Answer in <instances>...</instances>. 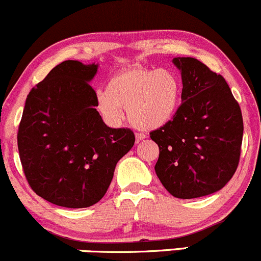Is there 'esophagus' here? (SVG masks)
Segmentation results:
<instances>
[{
  "instance_id": "1",
  "label": "esophagus",
  "mask_w": 261,
  "mask_h": 261,
  "mask_svg": "<svg viewBox=\"0 0 261 261\" xmlns=\"http://www.w3.org/2000/svg\"><path fill=\"white\" fill-rule=\"evenodd\" d=\"M144 139H146V135H144V134L141 133H136V142L142 141Z\"/></svg>"
}]
</instances>
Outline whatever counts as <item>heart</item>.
<instances>
[{"mask_svg": "<svg viewBox=\"0 0 261 261\" xmlns=\"http://www.w3.org/2000/svg\"><path fill=\"white\" fill-rule=\"evenodd\" d=\"M181 85L173 71L148 67H131L117 71L109 80L108 90L98 91L96 107L113 124L124 119L145 130L167 124L178 108Z\"/></svg>", "mask_w": 261, "mask_h": 261, "instance_id": "heart-1", "label": "heart"}]
</instances>
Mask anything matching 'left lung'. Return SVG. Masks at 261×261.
Returning a JSON list of instances; mask_svg holds the SVG:
<instances>
[{
    "label": "left lung",
    "instance_id": "obj_1",
    "mask_svg": "<svg viewBox=\"0 0 261 261\" xmlns=\"http://www.w3.org/2000/svg\"><path fill=\"white\" fill-rule=\"evenodd\" d=\"M182 102L162 127L150 133L159 145L154 171L173 197L198 198L219 191L236 173L243 116L230 88L198 59L177 57Z\"/></svg>",
    "mask_w": 261,
    "mask_h": 261
}]
</instances>
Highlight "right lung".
<instances>
[{
    "instance_id": "1",
    "label": "right lung",
    "mask_w": 261,
    "mask_h": 261,
    "mask_svg": "<svg viewBox=\"0 0 261 261\" xmlns=\"http://www.w3.org/2000/svg\"><path fill=\"white\" fill-rule=\"evenodd\" d=\"M98 65L62 62L25 100L17 144L31 188L65 208H87L107 193L117 161L135 144L127 127L111 128L89 84Z\"/></svg>"
}]
</instances>
